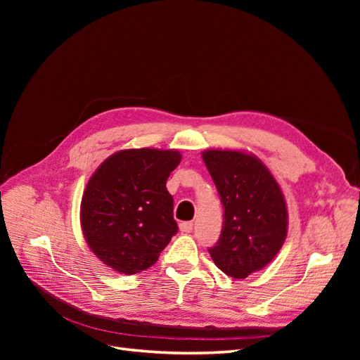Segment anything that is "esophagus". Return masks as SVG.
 I'll list each match as a JSON object with an SVG mask.
<instances>
[{
	"mask_svg": "<svg viewBox=\"0 0 360 360\" xmlns=\"http://www.w3.org/2000/svg\"><path fill=\"white\" fill-rule=\"evenodd\" d=\"M193 230V224L189 221V222H181L180 224V231L181 233H191Z\"/></svg>",
	"mask_w": 360,
	"mask_h": 360,
	"instance_id": "1",
	"label": "esophagus"
}]
</instances>
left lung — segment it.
Listing matches in <instances>:
<instances>
[{
  "instance_id": "obj_1",
  "label": "left lung",
  "mask_w": 360,
  "mask_h": 360,
  "mask_svg": "<svg viewBox=\"0 0 360 360\" xmlns=\"http://www.w3.org/2000/svg\"><path fill=\"white\" fill-rule=\"evenodd\" d=\"M202 160L219 192L224 225L209 252L224 274L236 279L266 267L287 237L284 193L257 156L237 150H205Z\"/></svg>"
}]
</instances>
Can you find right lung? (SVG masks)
<instances>
[{
  "label": "right lung",
  "instance_id": "obj_1",
  "mask_svg": "<svg viewBox=\"0 0 360 360\" xmlns=\"http://www.w3.org/2000/svg\"><path fill=\"white\" fill-rule=\"evenodd\" d=\"M180 160L177 150H122L86 183L81 201L85 242L118 274L153 266L179 231L167 180Z\"/></svg>",
  "mask_w": 360,
  "mask_h": 360
}]
</instances>
